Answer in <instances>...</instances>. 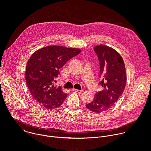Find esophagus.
<instances>
[{
  "instance_id": "obj_1",
  "label": "esophagus",
  "mask_w": 151,
  "mask_h": 151,
  "mask_svg": "<svg viewBox=\"0 0 151 151\" xmlns=\"http://www.w3.org/2000/svg\"><path fill=\"white\" fill-rule=\"evenodd\" d=\"M73 90L74 91L76 92V93H79V94H82V93H83V91H82V90H76V89H73Z\"/></svg>"
}]
</instances>
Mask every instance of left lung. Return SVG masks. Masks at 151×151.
Listing matches in <instances>:
<instances>
[{
  "mask_svg": "<svg viewBox=\"0 0 151 151\" xmlns=\"http://www.w3.org/2000/svg\"><path fill=\"white\" fill-rule=\"evenodd\" d=\"M94 50L100 61V79L102 90L95 94L93 101L86 107L95 113L111 109L124 91L127 75L124 60L112 47L100 44Z\"/></svg>",
  "mask_w": 151,
  "mask_h": 151,
  "instance_id": "1",
  "label": "left lung"
}]
</instances>
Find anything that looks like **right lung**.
I'll list each match as a JSON object with an SVG mask.
<instances>
[{"label":"right lung","mask_w":151,"mask_h":151,"mask_svg":"<svg viewBox=\"0 0 151 151\" xmlns=\"http://www.w3.org/2000/svg\"><path fill=\"white\" fill-rule=\"evenodd\" d=\"M81 52L79 48L50 45L36 51L29 59L25 72L26 81L35 101L47 109L60 107L66 99L61 87L54 86L59 69L71 58Z\"/></svg>","instance_id":"right-lung-1"}]
</instances>
